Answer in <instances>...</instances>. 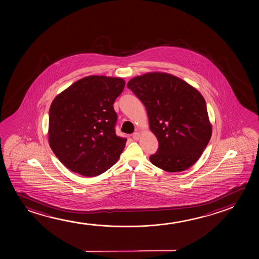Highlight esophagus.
Instances as JSON below:
<instances>
[{"mask_svg": "<svg viewBox=\"0 0 259 259\" xmlns=\"http://www.w3.org/2000/svg\"><path fill=\"white\" fill-rule=\"evenodd\" d=\"M140 137H141L140 133H138V132H135V133H134V135H133V139L135 140V141H138V140L140 139Z\"/></svg>", "mask_w": 259, "mask_h": 259, "instance_id": "obj_1", "label": "esophagus"}]
</instances>
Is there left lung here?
<instances>
[{"instance_id": "left-lung-1", "label": "left lung", "mask_w": 259, "mask_h": 259, "mask_svg": "<svg viewBox=\"0 0 259 259\" xmlns=\"http://www.w3.org/2000/svg\"><path fill=\"white\" fill-rule=\"evenodd\" d=\"M146 108L150 131L158 141L154 165L184 171L200 158L212 135L206 101L196 88L164 72H150L127 82Z\"/></svg>"}]
</instances>
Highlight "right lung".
I'll return each instance as SVG.
<instances>
[{
	"label": "right lung",
	"mask_w": 259,
	"mask_h": 259,
	"mask_svg": "<svg viewBox=\"0 0 259 259\" xmlns=\"http://www.w3.org/2000/svg\"><path fill=\"white\" fill-rule=\"evenodd\" d=\"M124 84L121 77L89 75L54 98L49 111L50 147L69 170L97 177L118 160L126 139L116 135L113 104Z\"/></svg>",
	"instance_id": "right-lung-1"
}]
</instances>
